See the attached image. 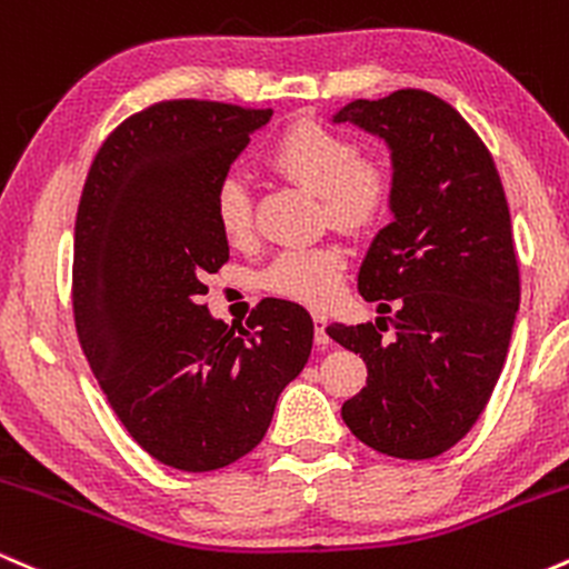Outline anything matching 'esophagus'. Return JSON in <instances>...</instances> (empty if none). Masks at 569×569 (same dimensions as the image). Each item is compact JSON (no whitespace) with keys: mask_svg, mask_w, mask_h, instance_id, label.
<instances>
[{"mask_svg":"<svg viewBox=\"0 0 569 569\" xmlns=\"http://www.w3.org/2000/svg\"><path fill=\"white\" fill-rule=\"evenodd\" d=\"M312 323H316V342L318 345H329L331 342V337H329V331H326V316L323 312H312Z\"/></svg>","mask_w":569,"mask_h":569,"instance_id":"1","label":"esophagus"}]
</instances>
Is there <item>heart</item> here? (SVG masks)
<instances>
[{"instance_id": "b5f03b06", "label": "heart", "mask_w": 569, "mask_h": 569, "mask_svg": "<svg viewBox=\"0 0 569 569\" xmlns=\"http://www.w3.org/2000/svg\"><path fill=\"white\" fill-rule=\"evenodd\" d=\"M267 162L278 173L321 194L335 224L363 232L385 219L393 202V173L375 158H358V143L318 122H293L272 141ZM219 232L230 243L251 234V198L240 176H224L211 200ZM345 251L335 243L280 251L262 272V286L302 305H326L337 297L345 276Z\"/></svg>"}]
</instances>
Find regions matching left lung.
Segmentation results:
<instances>
[{
  "label": "left lung",
  "mask_w": 569,
  "mask_h": 569,
  "mask_svg": "<svg viewBox=\"0 0 569 569\" xmlns=\"http://www.w3.org/2000/svg\"><path fill=\"white\" fill-rule=\"evenodd\" d=\"M331 120L380 136L393 166V221L358 272L380 318L326 329L369 371L342 420L377 452L430 460L476 426L506 363L519 310L506 192L485 141L426 90L358 98ZM388 320L393 340L381 339Z\"/></svg>",
  "instance_id": "obj_1"
}]
</instances>
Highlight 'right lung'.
Segmentation results:
<instances>
[{"label":"right lung","instance_id":"1","mask_svg":"<svg viewBox=\"0 0 569 569\" xmlns=\"http://www.w3.org/2000/svg\"><path fill=\"white\" fill-rule=\"evenodd\" d=\"M272 109L160 101L98 149L74 227V323L103 396L136 443L202 473L251 452L312 350L302 305L264 299L234 335L206 276L230 259L217 184Z\"/></svg>","mask_w":569,"mask_h":569}]
</instances>
